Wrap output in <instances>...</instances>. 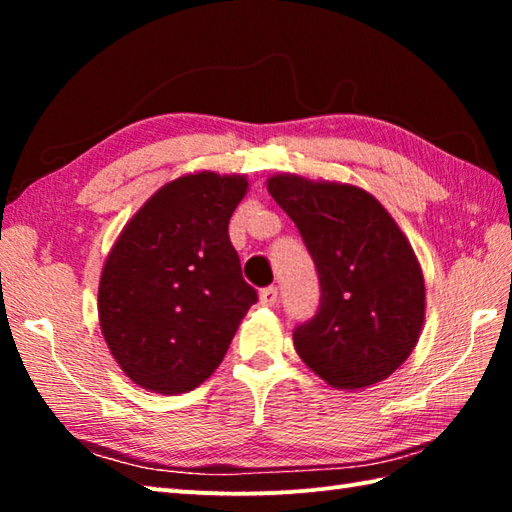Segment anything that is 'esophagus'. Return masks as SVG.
<instances>
[{
  "instance_id": "1",
  "label": "esophagus",
  "mask_w": 512,
  "mask_h": 512,
  "mask_svg": "<svg viewBox=\"0 0 512 512\" xmlns=\"http://www.w3.org/2000/svg\"><path fill=\"white\" fill-rule=\"evenodd\" d=\"M277 299H279V290H277V286H266V288L259 290V303H262V306L273 308L275 303H277Z\"/></svg>"
}]
</instances>
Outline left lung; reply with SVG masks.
<instances>
[{
  "label": "left lung",
  "mask_w": 512,
  "mask_h": 512,
  "mask_svg": "<svg viewBox=\"0 0 512 512\" xmlns=\"http://www.w3.org/2000/svg\"><path fill=\"white\" fill-rule=\"evenodd\" d=\"M268 191L299 228L319 275V308L292 339L332 387L380 383L407 361L424 321V279L398 224L374 195L275 176Z\"/></svg>",
  "instance_id": "1"
}]
</instances>
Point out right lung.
<instances>
[{"label":"right lung","instance_id":"1","mask_svg":"<svg viewBox=\"0 0 512 512\" xmlns=\"http://www.w3.org/2000/svg\"><path fill=\"white\" fill-rule=\"evenodd\" d=\"M248 182L204 171L169 182L140 209L107 257L101 330L136 385L184 394L204 383L257 303L228 220Z\"/></svg>","mask_w":512,"mask_h":512}]
</instances>
